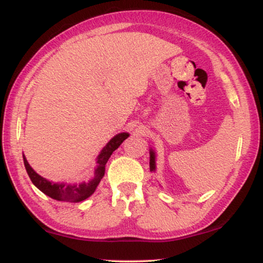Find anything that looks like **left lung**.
<instances>
[{"mask_svg":"<svg viewBox=\"0 0 263 263\" xmlns=\"http://www.w3.org/2000/svg\"><path fill=\"white\" fill-rule=\"evenodd\" d=\"M149 170L151 172L156 171V153L152 148L149 149Z\"/></svg>","mask_w":263,"mask_h":263,"instance_id":"left-lung-1","label":"left lung"}]
</instances>
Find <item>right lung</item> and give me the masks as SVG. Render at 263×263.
<instances>
[{
  "label": "right lung",
  "instance_id": "obj_1",
  "mask_svg": "<svg viewBox=\"0 0 263 263\" xmlns=\"http://www.w3.org/2000/svg\"><path fill=\"white\" fill-rule=\"evenodd\" d=\"M129 136L128 133H120L115 135L105 147L100 151L99 156L97 157V167L95 168L93 177L88 182H81L79 184H71V183H59V182H50L48 179L38 175L31 165L28 164L26 157L23 154L24 164L26 167V171L30 176L31 181L37 188L57 201H64V202H81L92 195L96 192L97 186L102 181L105 174V165L111 157L114 151H116L122 142Z\"/></svg>",
  "mask_w": 263,
  "mask_h": 263
}]
</instances>
